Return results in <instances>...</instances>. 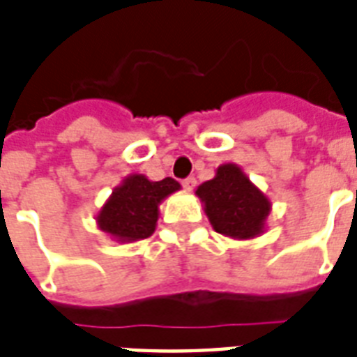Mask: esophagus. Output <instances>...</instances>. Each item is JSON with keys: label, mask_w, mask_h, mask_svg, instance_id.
Instances as JSON below:
<instances>
[{"label": "esophagus", "mask_w": 357, "mask_h": 357, "mask_svg": "<svg viewBox=\"0 0 357 357\" xmlns=\"http://www.w3.org/2000/svg\"><path fill=\"white\" fill-rule=\"evenodd\" d=\"M195 184H197V181H195L193 176H188V178H184V181H182V186H184V190H186V192H192L193 188H195Z\"/></svg>", "instance_id": "esophagus-1"}]
</instances>
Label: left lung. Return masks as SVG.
I'll return each mask as SVG.
<instances>
[{
  "instance_id": "obj_1",
  "label": "left lung",
  "mask_w": 357,
  "mask_h": 357,
  "mask_svg": "<svg viewBox=\"0 0 357 357\" xmlns=\"http://www.w3.org/2000/svg\"><path fill=\"white\" fill-rule=\"evenodd\" d=\"M195 195L214 231L234 240H253L266 231L272 203L236 164H222Z\"/></svg>"
}]
</instances>
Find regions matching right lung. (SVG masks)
Segmentation results:
<instances>
[{
  "label": "right lung",
  "mask_w": 357,
  "mask_h": 357,
  "mask_svg": "<svg viewBox=\"0 0 357 357\" xmlns=\"http://www.w3.org/2000/svg\"><path fill=\"white\" fill-rule=\"evenodd\" d=\"M181 190L175 178L151 181L141 173L124 176L96 214V227L121 244L149 238L156 231L160 204Z\"/></svg>",
  "instance_id": "add662e5"
}]
</instances>
